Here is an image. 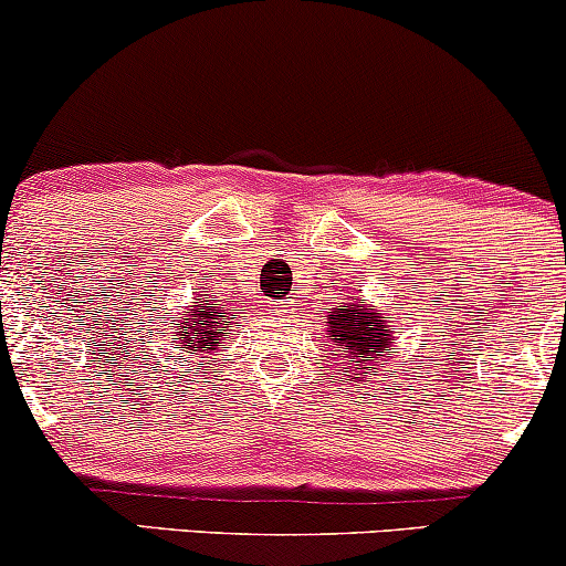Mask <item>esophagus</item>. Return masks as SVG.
<instances>
[{"label":"esophagus","mask_w":566,"mask_h":566,"mask_svg":"<svg viewBox=\"0 0 566 566\" xmlns=\"http://www.w3.org/2000/svg\"><path fill=\"white\" fill-rule=\"evenodd\" d=\"M274 311H284V314H290L287 305H282V303H276V305H274Z\"/></svg>","instance_id":"obj_1"}]
</instances>
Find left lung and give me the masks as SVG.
<instances>
[{
	"label": "left lung",
	"instance_id": "obj_1",
	"mask_svg": "<svg viewBox=\"0 0 566 566\" xmlns=\"http://www.w3.org/2000/svg\"><path fill=\"white\" fill-rule=\"evenodd\" d=\"M327 335L343 350V361L354 369H378L386 354H391V316L378 314L361 303H346L327 311ZM348 369V367H343Z\"/></svg>",
	"mask_w": 566,
	"mask_h": 566
}]
</instances>
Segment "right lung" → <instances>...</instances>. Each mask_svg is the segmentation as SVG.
Instances as JSON below:
<instances>
[{
  "mask_svg": "<svg viewBox=\"0 0 566 566\" xmlns=\"http://www.w3.org/2000/svg\"><path fill=\"white\" fill-rule=\"evenodd\" d=\"M172 322L180 324V334L185 337H172V343H180V348H188V354L201 350V354H210L216 350V343L223 335L231 333V327L237 322V311L223 308L218 301H205L199 297L197 305H188L184 316H172Z\"/></svg>",
  "mask_w": 566,
  "mask_h": 566,
  "instance_id": "obj_1",
  "label": "right lung"
}]
</instances>
